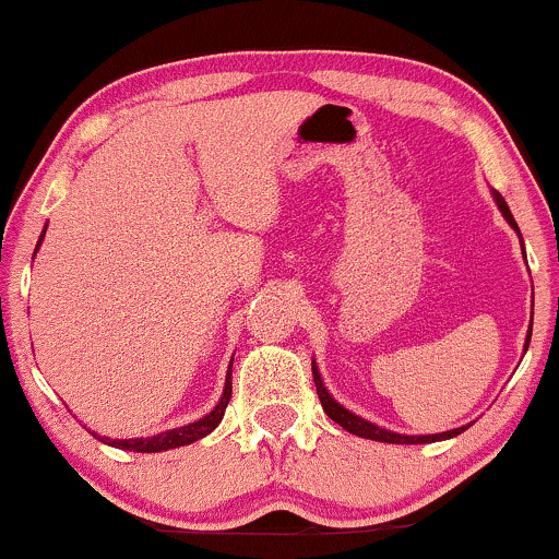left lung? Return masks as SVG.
I'll use <instances>...</instances> for the list:
<instances>
[{"label":"left lung","instance_id":"left-lung-1","mask_svg":"<svg viewBox=\"0 0 559 559\" xmlns=\"http://www.w3.org/2000/svg\"><path fill=\"white\" fill-rule=\"evenodd\" d=\"M491 197H493V202H497L499 213H502L504 221L510 223V228L515 230V234H518V239H521V243H523L521 228H518L515 217H512L510 207H507L504 197L499 194V191H493V189H491ZM523 254H525V252H523ZM531 329H534V325H528V336H525L523 355H525V349H528V344H531ZM312 378H316V389H318L320 404H323L325 415H329L331 420H336L338 426L344 428V431H349V433L360 436V439H370V441H383V444H431V441H444V439H454V436H457V433H463V431H467V426H471V423H467V426L452 428V431H444V433H426V436H407V433H396V431H389V428H383V426H378V423H370V420L360 418V415H355V413H352V409H346L342 402H336V400H333V396H331V391L325 389L323 378H320V370H318L316 360H312Z\"/></svg>","mask_w":559,"mask_h":559}]
</instances>
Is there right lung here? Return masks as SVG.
Segmentation results:
<instances>
[{
    "mask_svg": "<svg viewBox=\"0 0 559 559\" xmlns=\"http://www.w3.org/2000/svg\"><path fill=\"white\" fill-rule=\"evenodd\" d=\"M44 234H47V226H44V230H41V239H38V243H36V252H38V247H41ZM230 360H234V357H230ZM230 365H234V362H230ZM230 365H228L226 386H223L221 400H217L215 407L210 409V413L204 415V418L189 423V426L170 428V431H163V433H157V436H146V439H110V436H99V441H105V444H110L115 449H126V452H168V449L194 444V441L204 439V436L215 431L217 423H221L223 415H226V407H228V402H230Z\"/></svg>",
    "mask_w": 559,
    "mask_h": 559,
    "instance_id": "obj_1",
    "label": "right lung"
}]
</instances>
